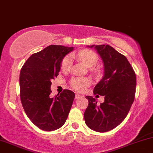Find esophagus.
<instances>
[{"label": "esophagus", "instance_id": "esophagus-1", "mask_svg": "<svg viewBox=\"0 0 153 153\" xmlns=\"http://www.w3.org/2000/svg\"><path fill=\"white\" fill-rule=\"evenodd\" d=\"M82 97H83V96H81V95H79V94H76V95H75V98H76V99H78V98H82Z\"/></svg>", "mask_w": 153, "mask_h": 153}]
</instances>
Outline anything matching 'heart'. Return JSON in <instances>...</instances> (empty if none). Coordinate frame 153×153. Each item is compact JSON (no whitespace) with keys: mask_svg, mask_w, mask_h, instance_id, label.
<instances>
[{"mask_svg":"<svg viewBox=\"0 0 153 153\" xmlns=\"http://www.w3.org/2000/svg\"><path fill=\"white\" fill-rule=\"evenodd\" d=\"M76 57L83 62L88 67H93L98 63V55L93 51L90 50H82L76 54ZM72 65L71 57L68 55L63 58L61 63V68L64 71H68ZM71 87L78 92H82L90 85V80L84 77H76L71 81Z\"/></svg>","mask_w":153,"mask_h":153,"instance_id":"1","label":"heart"}]
</instances>
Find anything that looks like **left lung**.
<instances>
[{
  "label": "left lung",
  "mask_w": 153,
  "mask_h": 153,
  "mask_svg": "<svg viewBox=\"0 0 153 153\" xmlns=\"http://www.w3.org/2000/svg\"><path fill=\"white\" fill-rule=\"evenodd\" d=\"M101 57L104 74L93 90L95 95L104 96L97 105L93 96H86L89 104L84 114L85 123L97 132H107L124 120L135 98L136 74L124 55L107 44L88 46Z\"/></svg>",
  "instance_id": "1"
}]
</instances>
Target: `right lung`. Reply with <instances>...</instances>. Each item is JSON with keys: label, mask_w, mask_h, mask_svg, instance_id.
Here are the masks:
<instances>
[{"label": "right lung", "mask_w": 153, "mask_h": 153, "mask_svg": "<svg viewBox=\"0 0 153 153\" xmlns=\"http://www.w3.org/2000/svg\"><path fill=\"white\" fill-rule=\"evenodd\" d=\"M74 47L50 45L33 54L26 60L19 74L20 98L29 119L39 128L52 131L65 123L75 94L64 90L51 98L52 79L59 74L63 57Z\"/></svg>", "instance_id": "1"}]
</instances>
